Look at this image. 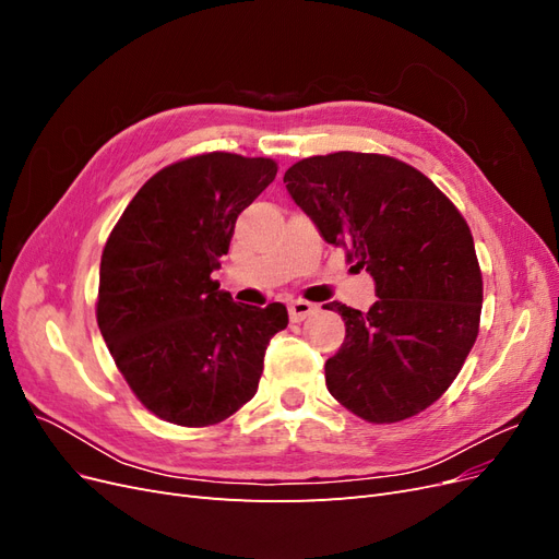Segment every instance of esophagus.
Wrapping results in <instances>:
<instances>
[{
    "mask_svg": "<svg viewBox=\"0 0 559 559\" xmlns=\"http://www.w3.org/2000/svg\"><path fill=\"white\" fill-rule=\"evenodd\" d=\"M314 310H317V306H312V302H308V300H292L289 302V317H292V321L308 319L310 314H314Z\"/></svg>",
    "mask_w": 559,
    "mask_h": 559,
    "instance_id": "obj_1",
    "label": "esophagus"
}]
</instances>
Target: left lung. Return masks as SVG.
<instances>
[{
	"instance_id": "obj_1",
	"label": "left lung",
	"mask_w": 559,
	"mask_h": 559,
	"mask_svg": "<svg viewBox=\"0 0 559 559\" xmlns=\"http://www.w3.org/2000/svg\"><path fill=\"white\" fill-rule=\"evenodd\" d=\"M286 191L319 235L376 282L368 312L343 302L345 343L326 386L376 425L421 413L452 384L476 343L483 277L464 216L415 167L337 151L298 160Z\"/></svg>"
}]
</instances>
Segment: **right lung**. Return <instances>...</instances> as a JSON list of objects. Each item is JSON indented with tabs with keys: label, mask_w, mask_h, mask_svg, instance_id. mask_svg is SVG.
<instances>
[{
	"label": "right lung",
	"mask_w": 559,
	"mask_h": 559,
	"mask_svg": "<svg viewBox=\"0 0 559 559\" xmlns=\"http://www.w3.org/2000/svg\"><path fill=\"white\" fill-rule=\"evenodd\" d=\"M277 163L202 154L163 167L130 200L99 263L97 326L146 408L179 427L224 421L257 394L282 302L242 306L212 280L235 222Z\"/></svg>",
	"instance_id": "right-lung-1"
}]
</instances>
